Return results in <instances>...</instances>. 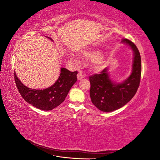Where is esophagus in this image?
<instances>
[{"label": "esophagus", "mask_w": 160, "mask_h": 160, "mask_svg": "<svg viewBox=\"0 0 160 160\" xmlns=\"http://www.w3.org/2000/svg\"><path fill=\"white\" fill-rule=\"evenodd\" d=\"M84 77H85V75L81 71L79 72V73L77 74V79H78V80H81V79L84 78Z\"/></svg>", "instance_id": "34e87169"}]
</instances>
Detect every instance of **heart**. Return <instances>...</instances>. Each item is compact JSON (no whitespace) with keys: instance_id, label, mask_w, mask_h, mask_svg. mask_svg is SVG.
<instances>
[{"instance_id":"1","label":"heart","mask_w":160,"mask_h":160,"mask_svg":"<svg viewBox=\"0 0 160 160\" xmlns=\"http://www.w3.org/2000/svg\"><path fill=\"white\" fill-rule=\"evenodd\" d=\"M84 56L86 58H88V59H98V58H99L100 53L99 52H97V51H88V52H85L84 53ZM71 59L75 62H77V61L75 59L74 57H71Z\"/></svg>"}]
</instances>
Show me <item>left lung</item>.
<instances>
[{
    "label": "left lung",
    "instance_id": "8db88e82",
    "mask_svg": "<svg viewBox=\"0 0 160 160\" xmlns=\"http://www.w3.org/2000/svg\"><path fill=\"white\" fill-rule=\"evenodd\" d=\"M122 43L128 45L133 52L132 73L122 83L111 79L108 68L100 74L89 77L90 98L96 108L104 112H111L122 108L132 99L139 88L142 73L141 56L133 42L123 38Z\"/></svg>",
    "mask_w": 160,
    "mask_h": 160
}]
</instances>
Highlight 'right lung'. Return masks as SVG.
I'll return each mask as SVG.
<instances>
[{
	"mask_svg": "<svg viewBox=\"0 0 160 160\" xmlns=\"http://www.w3.org/2000/svg\"><path fill=\"white\" fill-rule=\"evenodd\" d=\"M52 41L51 38L46 37ZM77 71L71 72L65 68L61 69V73L55 83L44 89L27 88L18 79L14 72V80L19 93L28 103L36 108L50 111L63 102L69 90L77 80Z\"/></svg>",
	"mask_w": 160,
	"mask_h": 160,
	"instance_id": "right-lung-1",
	"label": "right lung"
}]
</instances>
